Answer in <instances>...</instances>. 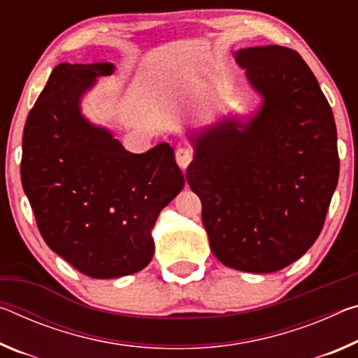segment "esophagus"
Returning <instances> with one entry per match:
<instances>
[{"instance_id": "esophagus-1", "label": "esophagus", "mask_w": 358, "mask_h": 358, "mask_svg": "<svg viewBox=\"0 0 358 358\" xmlns=\"http://www.w3.org/2000/svg\"><path fill=\"white\" fill-rule=\"evenodd\" d=\"M175 159H177L178 166L181 169H186L189 166V162L192 161V152L189 148H185V146H180V148H177V151H175Z\"/></svg>"}]
</instances>
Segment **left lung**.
I'll list each match as a JSON object with an SVG mask.
<instances>
[{
	"label": "left lung",
	"mask_w": 358,
	"mask_h": 358,
	"mask_svg": "<svg viewBox=\"0 0 358 358\" xmlns=\"http://www.w3.org/2000/svg\"><path fill=\"white\" fill-rule=\"evenodd\" d=\"M234 55L263 105L248 122L192 132L186 180L201 197L215 257L268 274L301 258L320 234L339 177L336 124L296 50L259 46Z\"/></svg>",
	"instance_id": "left-lung-1"
}]
</instances>
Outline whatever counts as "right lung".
Here are the masks:
<instances>
[{
	"mask_svg": "<svg viewBox=\"0 0 358 358\" xmlns=\"http://www.w3.org/2000/svg\"><path fill=\"white\" fill-rule=\"evenodd\" d=\"M108 62L57 65L24 127L20 178L50 250L94 279L138 272L155 255L151 229L183 189L169 143L134 155L81 115Z\"/></svg>",
	"mask_w": 358,
	"mask_h": 358,
	"instance_id": "right-lung-1",
	"label": "right lung"
}]
</instances>
